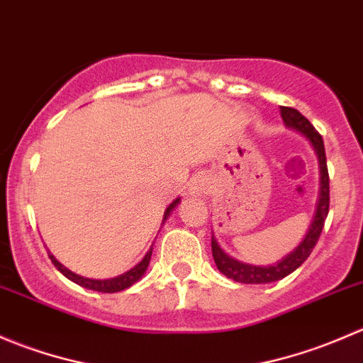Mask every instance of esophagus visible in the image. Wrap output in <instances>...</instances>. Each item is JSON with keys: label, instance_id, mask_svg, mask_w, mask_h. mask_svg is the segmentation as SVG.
<instances>
[{"label": "esophagus", "instance_id": "1", "mask_svg": "<svg viewBox=\"0 0 363 363\" xmlns=\"http://www.w3.org/2000/svg\"><path fill=\"white\" fill-rule=\"evenodd\" d=\"M208 191H211V181H208V177L199 175V177L191 179V182H189V195L202 196L207 195Z\"/></svg>", "mask_w": 363, "mask_h": 363}]
</instances>
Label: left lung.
I'll list each match as a JSON object with an SVG mask.
<instances>
[{
	"mask_svg": "<svg viewBox=\"0 0 363 363\" xmlns=\"http://www.w3.org/2000/svg\"><path fill=\"white\" fill-rule=\"evenodd\" d=\"M281 117H283L284 124L290 130L298 131L300 135L309 140L311 147H313L314 155H316L318 167H320V196L316 202V212L311 221L309 230H307L306 237L302 242L295 247L290 255L281 258L279 262L272 263V265H251V263L239 262V259L232 258L221 250V246L216 240L214 233H212V256H214L216 267L221 274H225L228 279L237 281L242 284H267L276 283V281L283 279V277L290 276L295 272L307 258H309L311 251L316 246L318 239L323 230L325 219L328 216V205H330V186H328V170H327V156H325V145L321 135L314 130L313 124L306 119L298 111L291 107H281Z\"/></svg>",
	"mask_w": 363,
	"mask_h": 363,
	"instance_id": "left-lung-1",
	"label": "left lung"
}]
</instances>
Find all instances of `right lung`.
I'll return each mask as SVG.
<instances>
[{
	"instance_id": "right-lung-1",
	"label": "right lung",
	"mask_w": 363,
	"mask_h": 363,
	"mask_svg": "<svg viewBox=\"0 0 363 363\" xmlns=\"http://www.w3.org/2000/svg\"><path fill=\"white\" fill-rule=\"evenodd\" d=\"M179 203H181V199H175L174 202L168 205L167 211H164V214H163V223L170 218V214L174 212V208L177 207ZM151 255H152V246H151V250L147 251V255H145L144 258L137 263V265L131 267V269L126 270L124 274H119V276H116V277H108V279H91V277L79 276V274L72 272V270L67 269L63 263L57 262L56 256L50 255V252H49V258H50V262L54 263V267H56V269L60 270L65 277H68L69 281H73V283L79 284V286L87 288V290H93V291H101V294H116V291H123V290H126V288L133 286L137 281H140L142 277H144L145 270H147V267H149V262H151Z\"/></svg>"
}]
</instances>
